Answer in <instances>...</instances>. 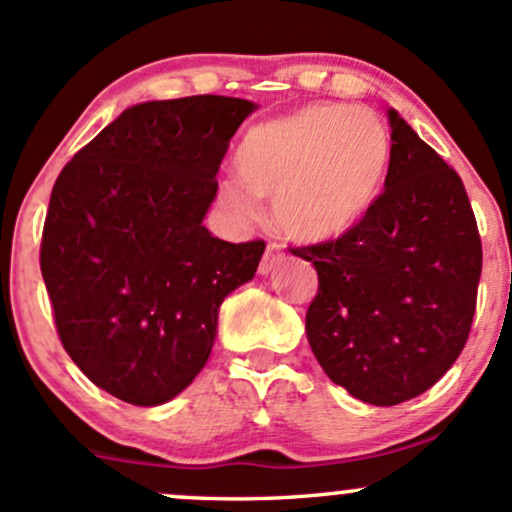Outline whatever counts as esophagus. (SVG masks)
<instances>
[{
  "label": "esophagus",
  "instance_id": "esophagus-1",
  "mask_svg": "<svg viewBox=\"0 0 512 512\" xmlns=\"http://www.w3.org/2000/svg\"><path fill=\"white\" fill-rule=\"evenodd\" d=\"M284 260V252H282V245H277V243H269L267 245V252H265V257H262V262H260V274H272L274 269L279 267V262Z\"/></svg>",
  "mask_w": 512,
  "mask_h": 512
}]
</instances>
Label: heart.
<instances>
[{
  "label": "heart",
  "instance_id": "1",
  "mask_svg": "<svg viewBox=\"0 0 512 512\" xmlns=\"http://www.w3.org/2000/svg\"><path fill=\"white\" fill-rule=\"evenodd\" d=\"M391 160L384 121L347 104H311L250 128L235 155L238 177L221 201L238 216L272 199L277 226L301 243H330L374 209Z\"/></svg>",
  "mask_w": 512,
  "mask_h": 512
}]
</instances>
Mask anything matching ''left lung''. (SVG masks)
<instances>
[{
  "instance_id": "left-lung-1",
  "label": "left lung",
  "mask_w": 512,
  "mask_h": 512,
  "mask_svg": "<svg viewBox=\"0 0 512 512\" xmlns=\"http://www.w3.org/2000/svg\"><path fill=\"white\" fill-rule=\"evenodd\" d=\"M384 194L355 230L291 250L318 272L306 335L333 384L372 406L428 391L469 338L481 238L462 177L396 109Z\"/></svg>"
}]
</instances>
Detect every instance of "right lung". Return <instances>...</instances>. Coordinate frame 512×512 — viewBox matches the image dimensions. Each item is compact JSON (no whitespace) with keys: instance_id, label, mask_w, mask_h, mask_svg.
<instances>
[{"instance_id":"1","label":"right lung","mask_w":512,"mask_h":512,"mask_svg":"<svg viewBox=\"0 0 512 512\" xmlns=\"http://www.w3.org/2000/svg\"><path fill=\"white\" fill-rule=\"evenodd\" d=\"M255 109L216 94L128 106L55 182L41 272L58 335L121 401L150 408L187 389L223 299L255 277L265 243L204 226L230 138Z\"/></svg>"}]
</instances>
